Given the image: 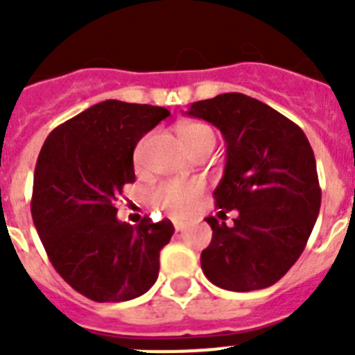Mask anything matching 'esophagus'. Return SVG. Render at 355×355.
<instances>
[{"instance_id":"obj_1","label":"esophagus","mask_w":355,"mask_h":355,"mask_svg":"<svg viewBox=\"0 0 355 355\" xmlns=\"http://www.w3.org/2000/svg\"><path fill=\"white\" fill-rule=\"evenodd\" d=\"M174 227H175V231H184V229L188 227V224H187V222L174 220Z\"/></svg>"}]
</instances>
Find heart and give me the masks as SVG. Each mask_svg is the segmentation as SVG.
<instances>
[{"mask_svg": "<svg viewBox=\"0 0 355 355\" xmlns=\"http://www.w3.org/2000/svg\"><path fill=\"white\" fill-rule=\"evenodd\" d=\"M180 137L190 153L197 150L199 147L215 146L213 130L206 124H200V122H184V124H181ZM144 142L146 140H142L137 150H135V163L137 165L140 162V150H142ZM200 190H202V187L196 181H165V183L156 184L150 190L149 200L156 209L167 211L171 215H184L196 205Z\"/></svg>", "mask_w": 355, "mask_h": 355, "instance_id": "heart-1", "label": "heart"}]
</instances>
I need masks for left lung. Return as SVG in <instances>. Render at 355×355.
I'll return each instance as SVG.
<instances>
[{"label":"left lung","instance_id":"obj_1","mask_svg":"<svg viewBox=\"0 0 355 355\" xmlns=\"http://www.w3.org/2000/svg\"><path fill=\"white\" fill-rule=\"evenodd\" d=\"M187 114L224 135L225 171L213 197L224 215L238 211L231 227L206 218L213 236L200 254L202 272L224 290L272 286L299 259L320 211L322 190L307 137L245 94L197 101Z\"/></svg>","mask_w":355,"mask_h":355}]
</instances>
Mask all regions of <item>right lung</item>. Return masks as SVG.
<instances>
[{
    "label": "right lung",
    "mask_w": 355,
    "mask_h": 355,
    "mask_svg": "<svg viewBox=\"0 0 355 355\" xmlns=\"http://www.w3.org/2000/svg\"><path fill=\"white\" fill-rule=\"evenodd\" d=\"M162 106L97 103L49 133L33 174L31 216L55 270L94 302H124L158 279L171 220H117L115 200L135 181L133 150L168 117Z\"/></svg>",
    "instance_id": "1"
}]
</instances>
